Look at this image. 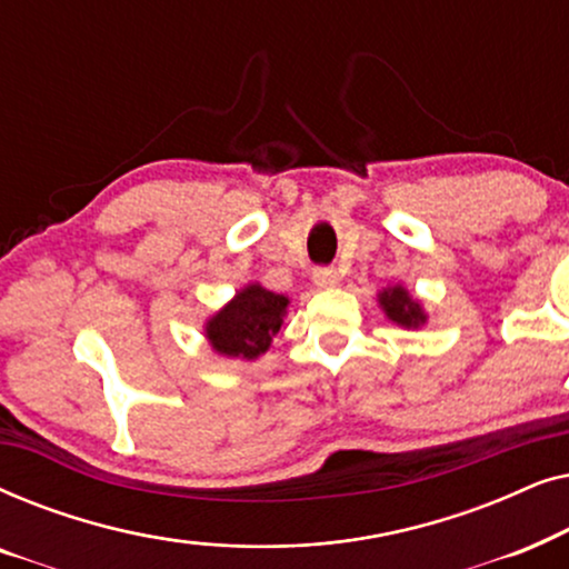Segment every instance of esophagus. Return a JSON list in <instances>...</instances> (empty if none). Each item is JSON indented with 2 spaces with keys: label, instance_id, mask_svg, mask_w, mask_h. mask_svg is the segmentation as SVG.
Listing matches in <instances>:
<instances>
[{
  "label": "esophagus",
  "instance_id": "34e87169",
  "mask_svg": "<svg viewBox=\"0 0 569 569\" xmlns=\"http://www.w3.org/2000/svg\"><path fill=\"white\" fill-rule=\"evenodd\" d=\"M313 282L318 287H337L339 284V271L329 269V267H318V269H313Z\"/></svg>",
  "mask_w": 569,
  "mask_h": 569
}]
</instances>
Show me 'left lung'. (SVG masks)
<instances>
[{
  "label": "left lung",
  "instance_id": "1",
  "mask_svg": "<svg viewBox=\"0 0 569 569\" xmlns=\"http://www.w3.org/2000/svg\"><path fill=\"white\" fill-rule=\"evenodd\" d=\"M378 302L380 308H383V313L391 318L393 323L403 326V329H419V326L427 321V313L422 306H419V300L411 298L407 287L401 284L386 287V290L378 295Z\"/></svg>",
  "mask_w": 569,
  "mask_h": 569
}]
</instances>
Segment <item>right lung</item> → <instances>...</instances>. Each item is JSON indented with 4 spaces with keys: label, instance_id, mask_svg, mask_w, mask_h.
<instances>
[{
    "label": "right lung",
    "instance_id": "obj_1",
    "mask_svg": "<svg viewBox=\"0 0 569 569\" xmlns=\"http://www.w3.org/2000/svg\"><path fill=\"white\" fill-rule=\"evenodd\" d=\"M290 298L269 292L259 282L246 284L228 306L209 318L204 337L217 355L256 360L282 329Z\"/></svg>",
    "mask_w": 569,
    "mask_h": 569
}]
</instances>
